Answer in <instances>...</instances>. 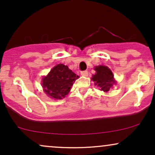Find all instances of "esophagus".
<instances>
[{
	"label": "esophagus",
	"instance_id": "esophagus-1",
	"mask_svg": "<svg viewBox=\"0 0 155 155\" xmlns=\"http://www.w3.org/2000/svg\"><path fill=\"white\" fill-rule=\"evenodd\" d=\"M81 75L83 76H88V71H83L81 72Z\"/></svg>",
	"mask_w": 155,
	"mask_h": 155
}]
</instances>
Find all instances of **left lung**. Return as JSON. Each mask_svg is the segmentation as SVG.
I'll use <instances>...</instances> for the list:
<instances>
[{
    "instance_id": "8db88e82",
    "label": "left lung",
    "mask_w": 155,
    "mask_h": 155,
    "mask_svg": "<svg viewBox=\"0 0 155 155\" xmlns=\"http://www.w3.org/2000/svg\"><path fill=\"white\" fill-rule=\"evenodd\" d=\"M96 74L92 76V81H95V85L100 87V90L104 92H108L111 87L113 84L114 75L109 68L104 65H100L95 68Z\"/></svg>"
}]
</instances>
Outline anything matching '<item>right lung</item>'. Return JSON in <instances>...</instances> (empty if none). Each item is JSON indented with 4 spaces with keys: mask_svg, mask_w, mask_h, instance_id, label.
<instances>
[{
    "mask_svg": "<svg viewBox=\"0 0 155 155\" xmlns=\"http://www.w3.org/2000/svg\"><path fill=\"white\" fill-rule=\"evenodd\" d=\"M78 77L67 65L58 64L43 78L42 86L48 96L55 99H62L68 93Z\"/></svg>",
    "mask_w": 155,
    "mask_h": 155,
    "instance_id": "add662e5",
    "label": "right lung"
}]
</instances>
